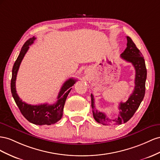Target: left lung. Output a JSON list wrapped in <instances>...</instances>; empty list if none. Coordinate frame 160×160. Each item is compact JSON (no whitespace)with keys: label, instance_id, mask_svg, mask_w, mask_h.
I'll list each match as a JSON object with an SVG mask.
<instances>
[{"label":"left lung","instance_id":"1","mask_svg":"<svg viewBox=\"0 0 160 160\" xmlns=\"http://www.w3.org/2000/svg\"><path fill=\"white\" fill-rule=\"evenodd\" d=\"M127 48L121 54L123 60L131 63L135 70V88L129 99L125 102L119 104V114L115 119H109L104 112L98 111L94 106V99L91 94V107L95 121L104 125L111 124L121 125L128 121L138 110L144 98L145 92V81L147 78V69L142 53L136 47L132 39L127 36Z\"/></svg>","mask_w":160,"mask_h":160}]
</instances>
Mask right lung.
Listing matches in <instances>:
<instances>
[{
  "label": "right lung",
  "mask_w": 160,
  "mask_h": 160,
  "mask_svg": "<svg viewBox=\"0 0 160 160\" xmlns=\"http://www.w3.org/2000/svg\"><path fill=\"white\" fill-rule=\"evenodd\" d=\"M35 38L29 39L22 47L20 53L15 61L12 70V78L11 82V90L12 97L19 107L21 112L27 121L35 125H50L60 121L63 115V110L68 94L70 92L72 86L75 84L76 80L70 78L66 80L60 89L58 96V100L53 104H42L39 105L28 104L19 98L16 91V78L21 63L25 53L28 51L29 45L33 44Z\"/></svg>",
  "instance_id": "1"
}]
</instances>
